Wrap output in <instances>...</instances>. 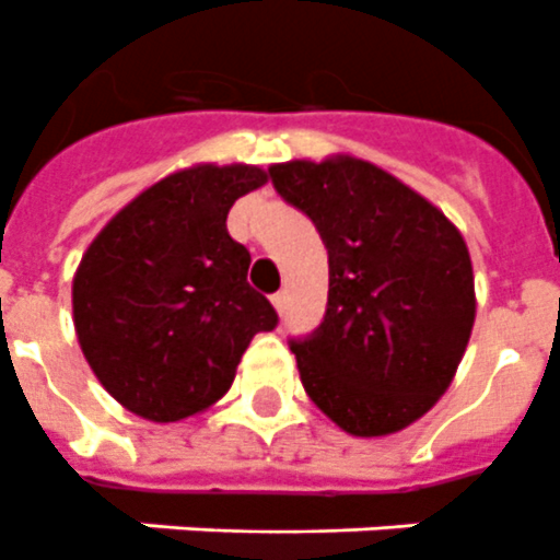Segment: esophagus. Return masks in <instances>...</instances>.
I'll list each match as a JSON object with an SVG mask.
<instances>
[{
    "label": "esophagus",
    "mask_w": 560,
    "mask_h": 560,
    "mask_svg": "<svg viewBox=\"0 0 560 560\" xmlns=\"http://www.w3.org/2000/svg\"><path fill=\"white\" fill-rule=\"evenodd\" d=\"M271 303H275V308L283 315V308H285V292H277L271 294Z\"/></svg>",
    "instance_id": "34e87169"
}]
</instances>
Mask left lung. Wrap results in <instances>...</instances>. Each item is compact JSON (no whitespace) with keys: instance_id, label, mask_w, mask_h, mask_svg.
<instances>
[{"instance_id":"obj_1","label":"left lung","mask_w":560,"mask_h":560,"mask_svg":"<svg viewBox=\"0 0 560 560\" xmlns=\"http://www.w3.org/2000/svg\"><path fill=\"white\" fill-rule=\"evenodd\" d=\"M329 254V298L315 332L292 338L301 382L352 436L416 422L448 390L474 326V271L442 210L361 159L268 167Z\"/></svg>"}]
</instances>
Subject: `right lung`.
I'll return each mask as SVG.
<instances>
[{"instance_id": "obj_1", "label": "right lung", "mask_w": 560, "mask_h": 560, "mask_svg": "<svg viewBox=\"0 0 560 560\" xmlns=\"http://www.w3.org/2000/svg\"><path fill=\"white\" fill-rule=\"evenodd\" d=\"M248 164H199L147 187L80 259L71 303L80 350L112 399L178 422L228 393L275 306L248 285L252 254L228 210L266 185Z\"/></svg>"}]
</instances>
